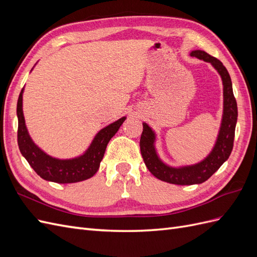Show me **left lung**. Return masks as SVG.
I'll list each match as a JSON object with an SVG mask.
<instances>
[{
    "label": "left lung",
    "mask_w": 257,
    "mask_h": 257,
    "mask_svg": "<svg viewBox=\"0 0 257 257\" xmlns=\"http://www.w3.org/2000/svg\"><path fill=\"white\" fill-rule=\"evenodd\" d=\"M191 57L204 60L220 74L223 82V116L216 143L208 157L197 164L182 167H170L163 163L155 150V133L147 123H143L144 130L141 137V152L146 166L150 173L162 181L178 185H192L203 183L211 177L223 163L226 161L234 147L235 128L237 123V102L232 92L230 76L220 60L203 50H194Z\"/></svg>",
    "instance_id": "left-lung-1"
}]
</instances>
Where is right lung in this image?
Wrapping results in <instances>:
<instances>
[{
  "label": "right lung",
  "mask_w": 257,
  "mask_h": 257,
  "mask_svg": "<svg viewBox=\"0 0 257 257\" xmlns=\"http://www.w3.org/2000/svg\"><path fill=\"white\" fill-rule=\"evenodd\" d=\"M22 94L23 89L20 92L17 103L18 146L21 154L35 173L44 180L57 183H75L94 176L98 170L100 161L103 160L108 143L125 121V116L100 130L88 150L80 157L59 160L46 154L31 139L23 116Z\"/></svg>",
  "instance_id": "add662e5"
}]
</instances>
